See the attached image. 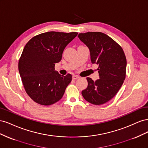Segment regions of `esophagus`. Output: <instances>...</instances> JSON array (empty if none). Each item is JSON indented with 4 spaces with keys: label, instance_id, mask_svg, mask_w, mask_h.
<instances>
[{
    "label": "esophagus",
    "instance_id": "obj_1",
    "mask_svg": "<svg viewBox=\"0 0 148 148\" xmlns=\"http://www.w3.org/2000/svg\"><path fill=\"white\" fill-rule=\"evenodd\" d=\"M79 77H78V75H73V77H72V78H73V79H78V78H79Z\"/></svg>",
    "mask_w": 148,
    "mask_h": 148
}]
</instances>
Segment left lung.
Returning a JSON list of instances; mask_svg holds the SVG:
<instances>
[{
    "instance_id": "left-lung-1",
    "label": "left lung",
    "mask_w": 148,
    "mask_h": 148,
    "mask_svg": "<svg viewBox=\"0 0 148 148\" xmlns=\"http://www.w3.org/2000/svg\"><path fill=\"white\" fill-rule=\"evenodd\" d=\"M79 39L90 51L92 64L98 65L99 79L86 78L88 86L82 91L84 99L102 105L116 95L126 77L127 59L123 49L109 36L101 32L79 33Z\"/></svg>"
}]
</instances>
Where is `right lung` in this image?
<instances>
[{"label":"right lung","mask_w":148,"mask_h":148,"mask_svg":"<svg viewBox=\"0 0 148 148\" xmlns=\"http://www.w3.org/2000/svg\"><path fill=\"white\" fill-rule=\"evenodd\" d=\"M77 34L49 31L35 36L26 43L19 59L18 70L26 92L35 102L50 106L63 96L72 75H60L55 71V65Z\"/></svg>","instance_id":"right-lung-1"}]
</instances>
